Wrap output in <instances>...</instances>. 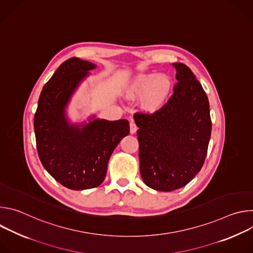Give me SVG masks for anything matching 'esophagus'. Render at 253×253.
<instances>
[{
	"instance_id": "esophagus-1",
	"label": "esophagus",
	"mask_w": 253,
	"mask_h": 253,
	"mask_svg": "<svg viewBox=\"0 0 253 253\" xmlns=\"http://www.w3.org/2000/svg\"><path fill=\"white\" fill-rule=\"evenodd\" d=\"M137 131V126L134 121H130V133L134 134Z\"/></svg>"
}]
</instances>
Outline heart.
Here are the masks:
<instances>
[{
    "instance_id": "b5f03b06",
    "label": "heart",
    "mask_w": 253,
    "mask_h": 253,
    "mask_svg": "<svg viewBox=\"0 0 253 253\" xmlns=\"http://www.w3.org/2000/svg\"><path fill=\"white\" fill-rule=\"evenodd\" d=\"M171 91V81L166 75L158 73L141 74L135 78L130 86L132 97H143V107L153 112L167 101Z\"/></svg>"
}]
</instances>
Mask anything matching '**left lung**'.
<instances>
[{"label":"left lung","instance_id":"1","mask_svg":"<svg viewBox=\"0 0 253 253\" xmlns=\"http://www.w3.org/2000/svg\"><path fill=\"white\" fill-rule=\"evenodd\" d=\"M177 84L169 100L152 114L137 113L140 173L158 191L185 186L201 170L211 135L208 98L193 72L173 63Z\"/></svg>","mask_w":253,"mask_h":253}]
</instances>
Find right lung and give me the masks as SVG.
<instances>
[{"instance_id":"obj_1","label":"right lung","mask_w":253,"mask_h":253,"mask_svg":"<svg viewBox=\"0 0 253 253\" xmlns=\"http://www.w3.org/2000/svg\"><path fill=\"white\" fill-rule=\"evenodd\" d=\"M96 65L70 58L45 84L34 118L39 158L48 173L63 186L84 190L105 179L109 158L129 134L126 119H93L88 124H70L66 106L79 84Z\"/></svg>"}]
</instances>
